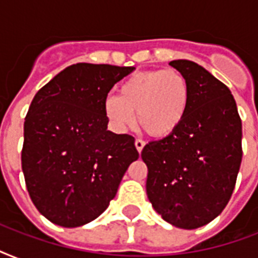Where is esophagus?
<instances>
[{
    "label": "esophagus",
    "mask_w": 258,
    "mask_h": 258,
    "mask_svg": "<svg viewBox=\"0 0 258 258\" xmlns=\"http://www.w3.org/2000/svg\"><path fill=\"white\" fill-rule=\"evenodd\" d=\"M135 147H137L138 153L141 154L142 150H143V147H145V142L141 141V139H137V141H135Z\"/></svg>",
    "instance_id": "esophagus-1"
}]
</instances>
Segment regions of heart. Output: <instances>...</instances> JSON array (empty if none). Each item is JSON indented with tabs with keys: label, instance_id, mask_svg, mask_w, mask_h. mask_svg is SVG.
Returning <instances> with one entry per match:
<instances>
[{
	"label": "heart",
	"instance_id": "b5f03b06",
	"mask_svg": "<svg viewBox=\"0 0 258 258\" xmlns=\"http://www.w3.org/2000/svg\"><path fill=\"white\" fill-rule=\"evenodd\" d=\"M191 103L187 78L176 70H151L131 75L117 96L104 100V113L116 128L137 121L154 138H167L182 127Z\"/></svg>",
	"mask_w": 258,
	"mask_h": 258
}]
</instances>
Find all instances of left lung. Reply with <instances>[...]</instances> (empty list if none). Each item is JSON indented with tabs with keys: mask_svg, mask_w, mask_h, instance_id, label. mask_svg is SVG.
Segmentation results:
<instances>
[{
	"mask_svg": "<svg viewBox=\"0 0 258 258\" xmlns=\"http://www.w3.org/2000/svg\"><path fill=\"white\" fill-rule=\"evenodd\" d=\"M170 66L187 78L191 103L175 134L143 147L146 191L166 222L191 230L220 216L232 197L242 159V124L224 83L194 61Z\"/></svg>",
	"mask_w": 258,
	"mask_h": 258,
	"instance_id": "8db88e82",
	"label": "left lung"
}]
</instances>
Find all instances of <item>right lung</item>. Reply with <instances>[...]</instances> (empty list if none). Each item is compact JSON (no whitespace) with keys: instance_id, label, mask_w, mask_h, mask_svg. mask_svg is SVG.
Listing matches in <instances>:
<instances>
[{"instance_id":"add662e5","label":"right lung","mask_w":258,"mask_h":258,"mask_svg":"<svg viewBox=\"0 0 258 258\" xmlns=\"http://www.w3.org/2000/svg\"><path fill=\"white\" fill-rule=\"evenodd\" d=\"M134 67L79 62L42 87L24 123L22 172L30 200L62 228L100 216L139 158L134 139L107 130L104 100Z\"/></svg>"}]
</instances>
